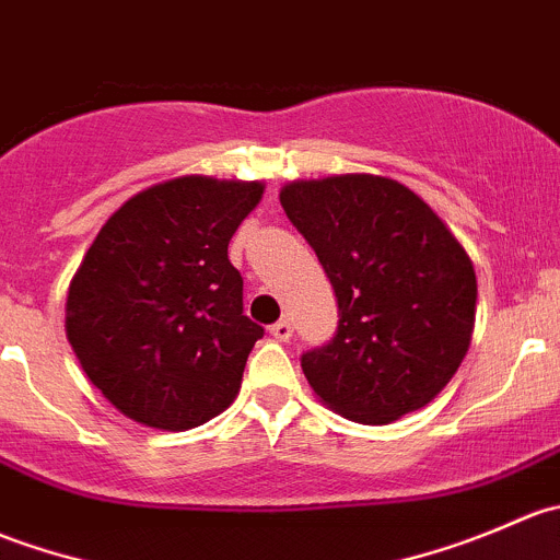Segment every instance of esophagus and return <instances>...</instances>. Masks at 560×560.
Returning <instances> with one entry per match:
<instances>
[{
  "instance_id": "obj_1",
  "label": "esophagus",
  "mask_w": 560,
  "mask_h": 560,
  "mask_svg": "<svg viewBox=\"0 0 560 560\" xmlns=\"http://www.w3.org/2000/svg\"><path fill=\"white\" fill-rule=\"evenodd\" d=\"M270 336H273L276 341H290V338H292V322L290 319H279L276 325H270Z\"/></svg>"
}]
</instances>
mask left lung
Segmentation results:
<instances>
[{
    "label": "left lung",
    "mask_w": 560,
    "mask_h": 560,
    "mask_svg": "<svg viewBox=\"0 0 560 560\" xmlns=\"http://www.w3.org/2000/svg\"><path fill=\"white\" fill-rule=\"evenodd\" d=\"M336 290V336L303 352L330 409L385 425L431 404L471 343L477 276L422 197L382 175L292 180L279 195Z\"/></svg>",
    "instance_id": "left-lung-1"
}]
</instances>
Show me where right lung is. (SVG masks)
<instances>
[{"mask_svg":"<svg viewBox=\"0 0 560 560\" xmlns=\"http://www.w3.org/2000/svg\"><path fill=\"white\" fill-rule=\"evenodd\" d=\"M259 180L184 175L140 191L105 222L67 295V338L121 415L189 431L228 409L262 327L244 314L230 238Z\"/></svg>","mask_w":560,"mask_h":560,"instance_id":"right-lung-1","label":"right lung"}]
</instances>
